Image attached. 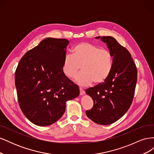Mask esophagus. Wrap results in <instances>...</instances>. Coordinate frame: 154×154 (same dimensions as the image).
I'll return each instance as SVG.
<instances>
[{
  "instance_id": "34e87169",
  "label": "esophagus",
  "mask_w": 154,
  "mask_h": 154,
  "mask_svg": "<svg viewBox=\"0 0 154 154\" xmlns=\"http://www.w3.org/2000/svg\"><path fill=\"white\" fill-rule=\"evenodd\" d=\"M80 95H83L85 94V91L83 89V88L80 87Z\"/></svg>"
}]
</instances>
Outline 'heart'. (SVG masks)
I'll list each match as a JSON object with an SVG mask.
<instances>
[{"label":"heart","instance_id":"1","mask_svg":"<svg viewBox=\"0 0 154 154\" xmlns=\"http://www.w3.org/2000/svg\"><path fill=\"white\" fill-rule=\"evenodd\" d=\"M72 55L64 57L62 69L65 75L72 78L80 71L76 81L81 85L104 82L113 68L114 58L110 51L88 42H81L74 46Z\"/></svg>","mask_w":154,"mask_h":154}]
</instances>
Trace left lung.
<instances>
[{
    "instance_id": "1",
    "label": "left lung",
    "mask_w": 154,
    "mask_h": 154,
    "mask_svg": "<svg viewBox=\"0 0 154 154\" xmlns=\"http://www.w3.org/2000/svg\"><path fill=\"white\" fill-rule=\"evenodd\" d=\"M106 44L113 56V68L109 78L85 92L94 101V106L86 111L87 117L100 125L116 122L127 112L131 105L137 83V71L125 48L112 36H97Z\"/></svg>"
}]
</instances>
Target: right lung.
I'll return each instance as SVG.
<instances>
[{
	"label": "right lung",
	"instance_id": "add662e5",
	"mask_svg": "<svg viewBox=\"0 0 154 154\" xmlns=\"http://www.w3.org/2000/svg\"><path fill=\"white\" fill-rule=\"evenodd\" d=\"M69 42L48 38L20 60L15 81L18 103L31 122L44 127L55 123L66 111V102L80 94L77 85L62 69Z\"/></svg>",
	"mask_w": 154,
	"mask_h": 154
}]
</instances>
